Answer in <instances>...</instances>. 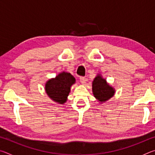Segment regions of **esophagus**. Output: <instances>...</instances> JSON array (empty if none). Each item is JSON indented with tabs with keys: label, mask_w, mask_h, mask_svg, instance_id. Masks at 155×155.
Returning a JSON list of instances; mask_svg holds the SVG:
<instances>
[{
	"label": "esophagus",
	"mask_w": 155,
	"mask_h": 155,
	"mask_svg": "<svg viewBox=\"0 0 155 155\" xmlns=\"http://www.w3.org/2000/svg\"><path fill=\"white\" fill-rule=\"evenodd\" d=\"M79 79H80L81 83L82 84H85L86 83V81H87V80H86V78L85 77H81Z\"/></svg>",
	"instance_id": "34e87169"
}]
</instances>
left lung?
<instances>
[{"label": "left lung", "instance_id": "8db88e82", "mask_svg": "<svg viewBox=\"0 0 155 155\" xmlns=\"http://www.w3.org/2000/svg\"><path fill=\"white\" fill-rule=\"evenodd\" d=\"M92 91L94 97L100 103H104L114 96L115 89L107 83L101 74H98L92 82Z\"/></svg>", "mask_w": 155, "mask_h": 155}]
</instances>
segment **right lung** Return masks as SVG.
<instances>
[{"mask_svg": "<svg viewBox=\"0 0 155 155\" xmlns=\"http://www.w3.org/2000/svg\"><path fill=\"white\" fill-rule=\"evenodd\" d=\"M75 78L69 72H63L55 78H51L45 85L47 95L54 102L64 104L67 101L70 91V87L75 83Z\"/></svg>", "mask_w": 155, "mask_h": 155, "instance_id": "1", "label": "right lung"}]
</instances>
